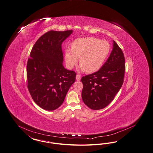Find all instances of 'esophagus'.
<instances>
[{
  "mask_svg": "<svg viewBox=\"0 0 153 153\" xmlns=\"http://www.w3.org/2000/svg\"><path fill=\"white\" fill-rule=\"evenodd\" d=\"M76 79L77 81H80L81 79V76L79 75V74H77L76 76Z\"/></svg>",
  "mask_w": 153,
  "mask_h": 153,
  "instance_id": "obj_1",
  "label": "esophagus"
}]
</instances>
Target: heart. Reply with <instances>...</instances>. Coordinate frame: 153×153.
<instances>
[{
  "mask_svg": "<svg viewBox=\"0 0 153 153\" xmlns=\"http://www.w3.org/2000/svg\"><path fill=\"white\" fill-rule=\"evenodd\" d=\"M108 42L95 37L77 39L72 44V50L65 51L67 68H73L79 58V69L81 72L92 74L98 71L103 65L110 52Z\"/></svg>",
  "mask_w": 153,
  "mask_h": 153,
  "instance_id": "b5f03b06",
  "label": "heart"
}]
</instances>
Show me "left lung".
Instances as JSON below:
<instances>
[{"mask_svg":"<svg viewBox=\"0 0 153 153\" xmlns=\"http://www.w3.org/2000/svg\"><path fill=\"white\" fill-rule=\"evenodd\" d=\"M124 72V54L113 41L112 51L103 67L98 71L81 79L83 84L81 96L85 104L94 110L108 105L121 88Z\"/></svg>","mask_w":153,"mask_h":153,"instance_id":"obj_1","label":"left lung"}]
</instances>
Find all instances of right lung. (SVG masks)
I'll return each instance as SVG.
<instances>
[{
  "label": "right lung",
  "mask_w": 153,
  "mask_h": 153,
  "mask_svg": "<svg viewBox=\"0 0 153 153\" xmlns=\"http://www.w3.org/2000/svg\"><path fill=\"white\" fill-rule=\"evenodd\" d=\"M73 30H51L40 37L34 46L27 66V88L33 100L48 111L63 103L76 73L64 67L62 43Z\"/></svg>",
  "instance_id": "obj_1"
}]
</instances>
